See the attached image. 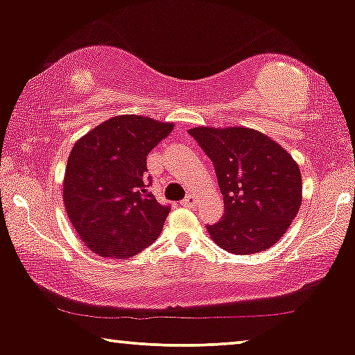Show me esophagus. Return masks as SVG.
Listing matches in <instances>:
<instances>
[{
  "instance_id": "obj_1",
  "label": "esophagus",
  "mask_w": 355,
  "mask_h": 355,
  "mask_svg": "<svg viewBox=\"0 0 355 355\" xmlns=\"http://www.w3.org/2000/svg\"><path fill=\"white\" fill-rule=\"evenodd\" d=\"M183 205H185V207H195V203H196V196L195 195H187L185 196V200H183L182 202Z\"/></svg>"
}]
</instances>
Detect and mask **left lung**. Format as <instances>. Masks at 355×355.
Returning a JSON list of instances; mask_svg holds the SVG:
<instances>
[{
	"instance_id": "obj_1",
	"label": "left lung",
	"mask_w": 355,
	"mask_h": 355,
	"mask_svg": "<svg viewBox=\"0 0 355 355\" xmlns=\"http://www.w3.org/2000/svg\"><path fill=\"white\" fill-rule=\"evenodd\" d=\"M189 134L213 162L223 195V216L207 225L211 240L234 254L271 248L301 207V172L293 157L246 127H196Z\"/></svg>"
}]
</instances>
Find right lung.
I'll return each mask as SVG.
<instances>
[{
	"instance_id": "add662e5",
	"label": "right lung",
	"mask_w": 355,
	"mask_h": 355,
	"mask_svg": "<svg viewBox=\"0 0 355 355\" xmlns=\"http://www.w3.org/2000/svg\"><path fill=\"white\" fill-rule=\"evenodd\" d=\"M173 123L142 115L102 122L72 147L64 175V203L89 250L123 259L159 238L168 216L147 187V155Z\"/></svg>"
}]
</instances>
